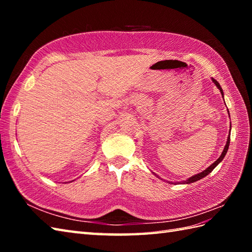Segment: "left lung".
<instances>
[{
  "mask_svg": "<svg viewBox=\"0 0 252 252\" xmlns=\"http://www.w3.org/2000/svg\"><path fill=\"white\" fill-rule=\"evenodd\" d=\"M212 82L215 83L216 85H217V88L220 90V92H221V94H222V97H224V93H223V90H222V88H221V85L219 84V82L217 81V80H215L212 78ZM229 115V114H228ZM231 127V126H229ZM229 140H231V130H229V133H228V136H227V141H226V145H225V147H224V149H223V152H222V154H221V156L219 157L215 162H213L210 167H208L207 169H205L202 171V172H200V173H197V174H195V175H192V176H190V178H189L187 180H185V181H183V182H181V184H190V183H194V182H196V181H199V180H201V179H203L205 178V176H207L209 173H211L212 171H213V169H215L217 165L220 163L222 160L224 159V157H225V155H226V153H227V149H228V146H229ZM152 173H154V172H152ZM155 175H156V173H154ZM158 179H160L158 175H156ZM161 180V179H160ZM169 183H172V182H169ZM180 183V182H178V184ZM172 184H174V183H172Z\"/></svg>",
  "mask_w": 252,
  "mask_h": 252,
  "instance_id": "8db88e82",
  "label": "left lung"
}]
</instances>
